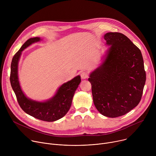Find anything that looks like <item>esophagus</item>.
<instances>
[{"instance_id":"34e87169","label":"esophagus","mask_w":156,"mask_h":156,"mask_svg":"<svg viewBox=\"0 0 156 156\" xmlns=\"http://www.w3.org/2000/svg\"><path fill=\"white\" fill-rule=\"evenodd\" d=\"M80 76L82 79H86L88 78V73L86 72H82L80 73Z\"/></svg>"}]
</instances>
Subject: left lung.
<instances>
[{"mask_svg":"<svg viewBox=\"0 0 156 156\" xmlns=\"http://www.w3.org/2000/svg\"><path fill=\"white\" fill-rule=\"evenodd\" d=\"M110 46L102 63L88 78L91 84L93 102L103 115H123L140 103L146 82L141 51L125 35L107 33Z\"/></svg>","mask_w":156,"mask_h":156,"instance_id":"obj_1","label":"left lung"}]
</instances>
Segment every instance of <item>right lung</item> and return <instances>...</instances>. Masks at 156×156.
Listing matches in <instances>:
<instances>
[{
    "label": "right lung",
    "instance_id": "1",
    "mask_svg": "<svg viewBox=\"0 0 156 156\" xmlns=\"http://www.w3.org/2000/svg\"><path fill=\"white\" fill-rule=\"evenodd\" d=\"M41 40L39 37H32L27 40L14 55L12 63L10 80L16 99L24 112L30 115L46 122L56 121L66 115L69 110L72 99L78 85L81 82L80 76L63 84L56 94L49 100L38 102L28 98L22 91L18 76V64L21 52L33 43Z\"/></svg>",
    "mask_w": 156,
    "mask_h": 156
}]
</instances>
